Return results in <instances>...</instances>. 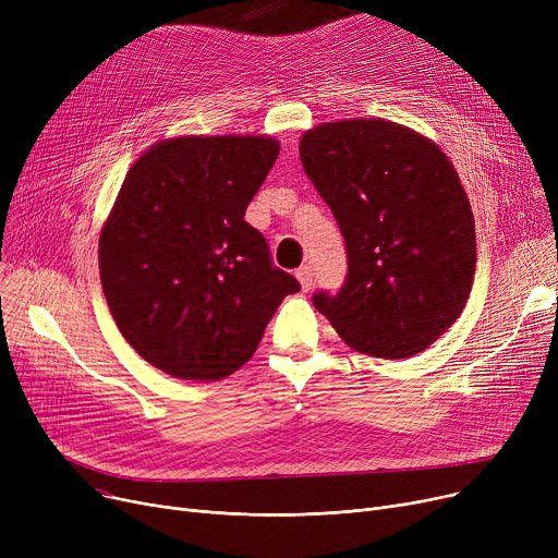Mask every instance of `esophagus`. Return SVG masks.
Returning a JSON list of instances; mask_svg holds the SVG:
<instances>
[{
    "mask_svg": "<svg viewBox=\"0 0 558 558\" xmlns=\"http://www.w3.org/2000/svg\"><path fill=\"white\" fill-rule=\"evenodd\" d=\"M296 278H299V282H301V289H303V291H310V289H312V282H314L312 267H301V269L296 271Z\"/></svg>",
    "mask_w": 558,
    "mask_h": 558,
    "instance_id": "obj_1",
    "label": "esophagus"
}]
</instances>
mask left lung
<instances>
[{
	"mask_svg": "<svg viewBox=\"0 0 558 558\" xmlns=\"http://www.w3.org/2000/svg\"><path fill=\"white\" fill-rule=\"evenodd\" d=\"M301 160L348 251L345 284L337 296L318 291L314 307L357 353H423L459 318L475 278V217L454 165L379 117L305 131Z\"/></svg>",
	"mask_w": 558,
	"mask_h": 558,
	"instance_id": "1",
	"label": "left lung"
}]
</instances>
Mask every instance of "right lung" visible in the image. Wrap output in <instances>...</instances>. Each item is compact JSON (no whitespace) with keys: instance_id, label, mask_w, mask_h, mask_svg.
Returning a JSON list of instances; mask_svg holds the SVG:
<instances>
[{"instance_id":"right-lung-1","label":"right lung","mask_w":558,"mask_h":558,"mask_svg":"<svg viewBox=\"0 0 558 558\" xmlns=\"http://www.w3.org/2000/svg\"><path fill=\"white\" fill-rule=\"evenodd\" d=\"M278 151L269 135H183L151 144L126 173L99 234V276L117 328L167 375L242 368L301 289L244 221Z\"/></svg>"}]
</instances>
